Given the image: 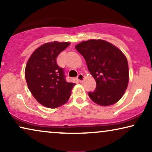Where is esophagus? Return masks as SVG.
Returning a JSON list of instances; mask_svg holds the SVG:
<instances>
[{
	"mask_svg": "<svg viewBox=\"0 0 152 152\" xmlns=\"http://www.w3.org/2000/svg\"><path fill=\"white\" fill-rule=\"evenodd\" d=\"M77 79L79 82L82 83V82H83V81H84V75H83L82 73H80L77 75Z\"/></svg>",
	"mask_w": 152,
	"mask_h": 152,
	"instance_id": "1",
	"label": "esophagus"
}]
</instances>
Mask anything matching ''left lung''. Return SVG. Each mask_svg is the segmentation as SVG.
Wrapping results in <instances>:
<instances>
[{
	"mask_svg": "<svg viewBox=\"0 0 152 152\" xmlns=\"http://www.w3.org/2000/svg\"><path fill=\"white\" fill-rule=\"evenodd\" d=\"M75 48L86 62L96 82L90 98L101 106L112 105L124 95L129 82V67L122 51L107 41L91 39L82 41Z\"/></svg>",
	"mask_w": 152,
	"mask_h": 152,
	"instance_id": "obj_1",
	"label": "left lung"
}]
</instances>
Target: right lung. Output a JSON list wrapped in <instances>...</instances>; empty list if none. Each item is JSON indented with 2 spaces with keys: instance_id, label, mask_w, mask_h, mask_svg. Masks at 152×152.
I'll use <instances>...</instances> for the list:
<instances>
[{
  "instance_id": "add662e5",
  "label": "right lung",
  "mask_w": 152,
  "mask_h": 152,
  "mask_svg": "<svg viewBox=\"0 0 152 152\" xmlns=\"http://www.w3.org/2000/svg\"><path fill=\"white\" fill-rule=\"evenodd\" d=\"M70 43H45L38 48L26 64L25 75L31 93L45 107L57 108L67 102L74 83L66 80L64 70L57 64V57Z\"/></svg>"
}]
</instances>
